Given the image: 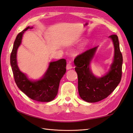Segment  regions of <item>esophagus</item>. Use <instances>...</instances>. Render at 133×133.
Here are the masks:
<instances>
[{"mask_svg": "<svg viewBox=\"0 0 133 133\" xmlns=\"http://www.w3.org/2000/svg\"><path fill=\"white\" fill-rule=\"evenodd\" d=\"M71 68H72L71 64H70V62H69V63L67 64V65H66V69L67 70H69V69H71Z\"/></svg>", "mask_w": 133, "mask_h": 133, "instance_id": "obj_1", "label": "esophagus"}]
</instances>
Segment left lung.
Wrapping results in <instances>:
<instances>
[{
    "label": "left lung",
    "instance_id": "1",
    "mask_svg": "<svg viewBox=\"0 0 133 133\" xmlns=\"http://www.w3.org/2000/svg\"><path fill=\"white\" fill-rule=\"evenodd\" d=\"M109 37L114 44V57L110 69L105 75L101 78L96 77L90 69V63L98 46L78 55L74 60L78 78L79 94L85 102L95 103L107 98L121 80L123 56L120 50L118 37L115 34Z\"/></svg>",
    "mask_w": 133,
    "mask_h": 133
}]
</instances>
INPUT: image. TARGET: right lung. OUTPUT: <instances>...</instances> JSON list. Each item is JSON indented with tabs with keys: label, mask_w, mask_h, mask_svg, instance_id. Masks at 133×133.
Returning <instances> with one entry per match:
<instances>
[{
	"label": "right lung",
	"mask_w": 133,
	"mask_h": 133,
	"mask_svg": "<svg viewBox=\"0 0 133 133\" xmlns=\"http://www.w3.org/2000/svg\"><path fill=\"white\" fill-rule=\"evenodd\" d=\"M28 26L19 33L16 37L10 54V64L15 82L19 89L28 97L41 102H49L57 96L59 83L66 72V60L61 59L58 61L50 62L49 66L43 78L37 81H31L19 70L17 65V53L21 45L23 34L28 29Z\"/></svg>",
	"instance_id": "add662e5"
}]
</instances>
